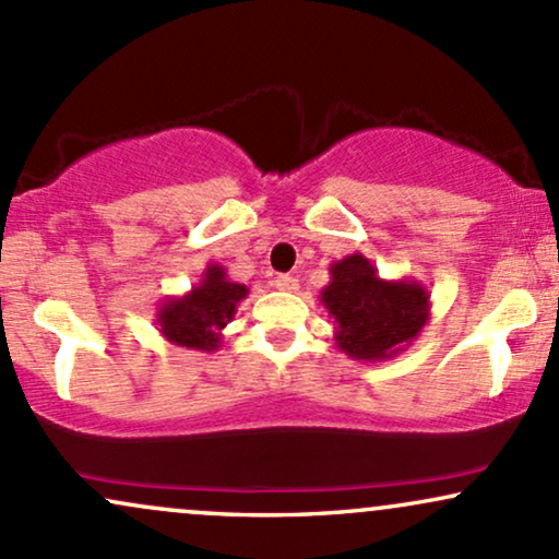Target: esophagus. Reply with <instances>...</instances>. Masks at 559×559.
Here are the masks:
<instances>
[{
  "mask_svg": "<svg viewBox=\"0 0 559 559\" xmlns=\"http://www.w3.org/2000/svg\"><path fill=\"white\" fill-rule=\"evenodd\" d=\"M275 288H281V292H297L299 288V281L294 278V275H286V273H281V275H275Z\"/></svg>",
  "mask_w": 559,
  "mask_h": 559,
  "instance_id": "34e87169",
  "label": "esophagus"
}]
</instances>
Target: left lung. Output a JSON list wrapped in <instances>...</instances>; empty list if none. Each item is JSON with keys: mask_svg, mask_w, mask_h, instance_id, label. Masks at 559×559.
<instances>
[{"mask_svg": "<svg viewBox=\"0 0 559 559\" xmlns=\"http://www.w3.org/2000/svg\"><path fill=\"white\" fill-rule=\"evenodd\" d=\"M329 271L320 305L333 318V342L352 360H391L431 320V292L420 281L381 278L360 252L336 260Z\"/></svg>", "mask_w": 559, "mask_h": 559, "instance_id": "8db88e82", "label": "left lung"}]
</instances>
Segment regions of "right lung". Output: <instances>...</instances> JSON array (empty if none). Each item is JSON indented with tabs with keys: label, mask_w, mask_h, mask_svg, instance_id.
Instances as JSON below:
<instances>
[{
	"label": "right lung",
	"mask_w": 559,
	"mask_h": 559,
	"mask_svg": "<svg viewBox=\"0 0 559 559\" xmlns=\"http://www.w3.org/2000/svg\"><path fill=\"white\" fill-rule=\"evenodd\" d=\"M247 294L249 288L239 281H230L226 267L210 262L199 284L191 286L183 297L159 301L155 316L159 336L186 349H221L223 329L234 320Z\"/></svg>",
	"instance_id": "add662e5"
}]
</instances>
